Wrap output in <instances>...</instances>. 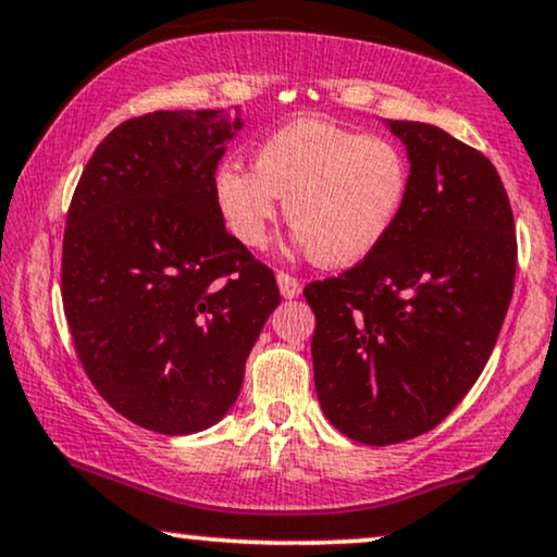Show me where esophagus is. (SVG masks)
Masks as SVG:
<instances>
[{
  "label": "esophagus",
  "instance_id": "obj_1",
  "mask_svg": "<svg viewBox=\"0 0 557 557\" xmlns=\"http://www.w3.org/2000/svg\"><path fill=\"white\" fill-rule=\"evenodd\" d=\"M276 284H278V292L284 299H296V296L301 294L299 281H296L294 276H288V273H284V271L276 273Z\"/></svg>",
  "mask_w": 557,
  "mask_h": 557
}]
</instances>
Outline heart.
Wrapping results in <instances>:
<instances>
[{"mask_svg":"<svg viewBox=\"0 0 557 557\" xmlns=\"http://www.w3.org/2000/svg\"><path fill=\"white\" fill-rule=\"evenodd\" d=\"M409 161L392 137L324 120H294L256 150L252 169L222 163L212 194L230 235L261 248L286 199L294 248L348 269L388 240L409 197Z\"/></svg>","mask_w":557,"mask_h":557,"instance_id":"obj_1","label":"heart"}]
</instances>
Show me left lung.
I'll return each instance as SVG.
<instances>
[{"label": "left lung", "instance_id": "1", "mask_svg": "<svg viewBox=\"0 0 557 557\" xmlns=\"http://www.w3.org/2000/svg\"><path fill=\"white\" fill-rule=\"evenodd\" d=\"M409 158L388 240L343 276L305 288L324 417L366 445L437 428L479 381L507 317L515 216L479 150L428 122L386 120Z\"/></svg>", "mask_w": 557, "mask_h": 557}]
</instances>
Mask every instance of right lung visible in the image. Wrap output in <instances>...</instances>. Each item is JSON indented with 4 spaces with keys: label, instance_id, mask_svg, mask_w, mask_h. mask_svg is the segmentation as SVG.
<instances>
[{
    "label": "right lung",
    "instance_id": "1",
    "mask_svg": "<svg viewBox=\"0 0 557 557\" xmlns=\"http://www.w3.org/2000/svg\"><path fill=\"white\" fill-rule=\"evenodd\" d=\"M240 129V107L122 122L71 199L61 281L78 360L112 409L161 435L227 414L281 301L214 205L216 163Z\"/></svg>",
    "mask_w": 557,
    "mask_h": 557
}]
</instances>
